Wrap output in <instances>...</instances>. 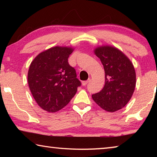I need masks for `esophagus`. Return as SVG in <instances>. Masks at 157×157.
Listing matches in <instances>:
<instances>
[{
  "mask_svg": "<svg viewBox=\"0 0 157 157\" xmlns=\"http://www.w3.org/2000/svg\"><path fill=\"white\" fill-rule=\"evenodd\" d=\"M90 81H91V79H89L88 80H86V81H83V82H82V85H83V86H86V85L87 84H88Z\"/></svg>",
  "mask_w": 157,
  "mask_h": 157,
  "instance_id": "esophagus-1",
  "label": "esophagus"
}]
</instances>
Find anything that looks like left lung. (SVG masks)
I'll return each instance as SVG.
<instances>
[{"label":"left lung","mask_w":157,"mask_h":157,"mask_svg":"<svg viewBox=\"0 0 157 157\" xmlns=\"http://www.w3.org/2000/svg\"><path fill=\"white\" fill-rule=\"evenodd\" d=\"M94 53L104 66L105 84L100 92L92 95L93 100L109 112L120 110L134 94L136 82L134 65L116 47L101 46L95 48Z\"/></svg>","instance_id":"left-lung-1"}]
</instances>
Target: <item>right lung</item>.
<instances>
[{
  "instance_id": "right-lung-1",
  "label": "right lung",
  "mask_w": 157,
  "mask_h": 157,
  "mask_svg": "<svg viewBox=\"0 0 157 157\" xmlns=\"http://www.w3.org/2000/svg\"><path fill=\"white\" fill-rule=\"evenodd\" d=\"M74 48L55 46L41 52L31 62L28 73L29 88L38 105L56 112L68 104L81 82L68 58Z\"/></svg>"
}]
</instances>
